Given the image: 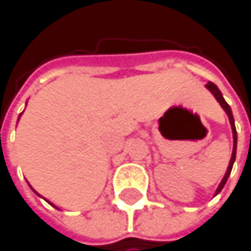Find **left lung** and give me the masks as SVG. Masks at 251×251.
Instances as JSON below:
<instances>
[{
    "label": "left lung",
    "mask_w": 251,
    "mask_h": 251,
    "mask_svg": "<svg viewBox=\"0 0 251 251\" xmlns=\"http://www.w3.org/2000/svg\"><path fill=\"white\" fill-rule=\"evenodd\" d=\"M206 89H208V90L215 96V99H217V100H218V103L221 105V108H223V110L226 111V114H227V117H229V122H230L232 134H233V151H232V156H230V161H229V167H227V170H226V173H225V177L221 179L218 188L215 190V194H214V196H217L221 190H223V187L226 185V182H227V177L230 176V172H232V167H233V162H235V158H236V138H238V135H236L235 119H233L232 110H230V107H229V103L225 100V98H223V95H221V92L218 90V87H217V85H215L214 82H208V84H206Z\"/></svg>",
    "instance_id": "8db88e82"
}]
</instances>
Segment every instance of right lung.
Listing matches in <instances>:
<instances>
[{
    "mask_svg": "<svg viewBox=\"0 0 251 251\" xmlns=\"http://www.w3.org/2000/svg\"><path fill=\"white\" fill-rule=\"evenodd\" d=\"M19 117H21V116H19ZM18 120H19V119H18ZM33 191H34V190H33ZM34 193H36V191H34ZM36 194H37V193H36Z\"/></svg>",
    "mask_w": 251,
    "mask_h": 251,
    "instance_id": "right-lung-1",
    "label": "right lung"
}]
</instances>
